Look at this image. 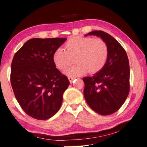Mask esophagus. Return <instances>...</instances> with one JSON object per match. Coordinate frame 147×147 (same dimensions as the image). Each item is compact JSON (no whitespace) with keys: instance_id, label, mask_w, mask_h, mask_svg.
<instances>
[{"instance_id":"obj_1","label":"esophagus","mask_w":147,"mask_h":147,"mask_svg":"<svg viewBox=\"0 0 147 147\" xmlns=\"http://www.w3.org/2000/svg\"><path fill=\"white\" fill-rule=\"evenodd\" d=\"M75 79H76L75 78H72V77H69V78H68V80H69L70 84H71L72 82H74V80H75Z\"/></svg>"}]
</instances>
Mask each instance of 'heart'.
I'll use <instances>...</instances> for the list:
<instances>
[{
    "label": "heart",
    "mask_w": 147,
    "mask_h": 147,
    "mask_svg": "<svg viewBox=\"0 0 147 147\" xmlns=\"http://www.w3.org/2000/svg\"><path fill=\"white\" fill-rule=\"evenodd\" d=\"M108 57V48L102 39L74 37L66 42L65 49L58 48L53 55L54 63L58 69H67L75 59L76 65L66 71L69 76L84 75L89 71L96 74L104 67Z\"/></svg>",
    "instance_id": "heart-1"
}]
</instances>
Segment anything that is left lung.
I'll return each mask as SVG.
<instances>
[{
  "mask_svg": "<svg viewBox=\"0 0 147 147\" xmlns=\"http://www.w3.org/2000/svg\"><path fill=\"white\" fill-rule=\"evenodd\" d=\"M107 44L108 57L104 67L92 77L83 78L84 96L88 106L101 115L116 112L124 103L130 90V67L122 46L113 37L102 31H94Z\"/></svg>",
  "mask_w": 147,
  "mask_h": 147,
  "instance_id": "8db88e82",
  "label": "left lung"
}]
</instances>
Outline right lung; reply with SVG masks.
<instances>
[{"label": "right lung", "instance_id": "right-lung-1", "mask_svg": "<svg viewBox=\"0 0 147 147\" xmlns=\"http://www.w3.org/2000/svg\"><path fill=\"white\" fill-rule=\"evenodd\" d=\"M67 38H34L15 54L11 82L17 102L24 111L37 120H47L57 113L68 78L56 68L53 55Z\"/></svg>", "mask_w": 147, "mask_h": 147}]
</instances>
